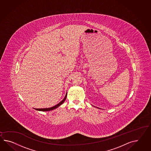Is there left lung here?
Returning a JSON list of instances; mask_svg holds the SVG:
<instances>
[{
	"mask_svg": "<svg viewBox=\"0 0 151 151\" xmlns=\"http://www.w3.org/2000/svg\"><path fill=\"white\" fill-rule=\"evenodd\" d=\"M97 108H98V107H97ZM98 109H99V108H98Z\"/></svg>",
	"mask_w": 151,
	"mask_h": 151,
	"instance_id": "1",
	"label": "left lung"
}]
</instances>
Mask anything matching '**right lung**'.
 I'll list each match as a JSON object with an SVG mask.
<instances>
[{
  "mask_svg": "<svg viewBox=\"0 0 151 151\" xmlns=\"http://www.w3.org/2000/svg\"><path fill=\"white\" fill-rule=\"evenodd\" d=\"M66 96H67V92H66V95L65 96L64 98V99H63L60 102V103H58V104H57L56 105L54 106L51 107H49V108H44V109H34L37 111H50L53 110H55V109L58 108V107L60 106L62 104H63V103L65 101V100H66Z\"/></svg>",
  "mask_w": 151,
  "mask_h": 151,
  "instance_id": "1",
  "label": "right lung"
}]
</instances>
